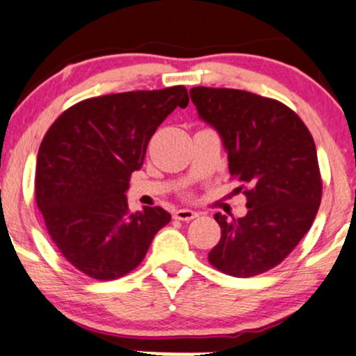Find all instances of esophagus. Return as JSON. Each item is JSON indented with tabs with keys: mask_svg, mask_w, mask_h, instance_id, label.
I'll use <instances>...</instances> for the list:
<instances>
[{
	"mask_svg": "<svg viewBox=\"0 0 356 356\" xmlns=\"http://www.w3.org/2000/svg\"><path fill=\"white\" fill-rule=\"evenodd\" d=\"M195 217H199V213L188 209H179L174 211V218L181 220V222H191V220H193Z\"/></svg>",
	"mask_w": 356,
	"mask_h": 356,
	"instance_id": "1",
	"label": "esophagus"
}]
</instances>
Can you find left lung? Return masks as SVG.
<instances>
[{"mask_svg": "<svg viewBox=\"0 0 356 356\" xmlns=\"http://www.w3.org/2000/svg\"><path fill=\"white\" fill-rule=\"evenodd\" d=\"M199 118L222 138L230 174L245 182L248 213H215L222 236L209 261L251 277L277 266L312 227L322 199L312 134L291 108L245 90L195 87Z\"/></svg>", "mask_w": 356, "mask_h": 356, "instance_id": "left-lung-1", "label": "left lung"}]
</instances>
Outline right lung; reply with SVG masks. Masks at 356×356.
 I'll return each mask as SVG.
<instances>
[{
	"mask_svg": "<svg viewBox=\"0 0 356 356\" xmlns=\"http://www.w3.org/2000/svg\"><path fill=\"white\" fill-rule=\"evenodd\" d=\"M188 105L186 87L88 98L49 128L35 164V202L52 241L90 277L131 273L170 222L161 207L129 213L126 188L157 126Z\"/></svg>",
	"mask_w": 356,
	"mask_h": 356,
	"instance_id": "add662e5",
	"label": "right lung"
}]
</instances>
